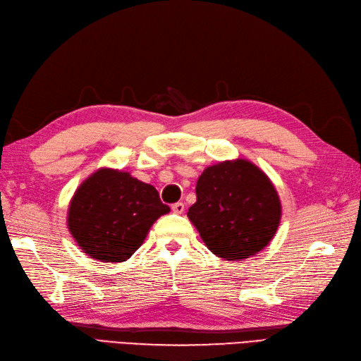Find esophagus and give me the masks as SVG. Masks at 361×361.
Instances as JSON below:
<instances>
[{
    "mask_svg": "<svg viewBox=\"0 0 361 361\" xmlns=\"http://www.w3.org/2000/svg\"><path fill=\"white\" fill-rule=\"evenodd\" d=\"M172 212L177 213V214H181V213L184 212V204H183V202L172 204Z\"/></svg>",
    "mask_w": 361,
    "mask_h": 361,
    "instance_id": "obj_1",
    "label": "esophagus"
}]
</instances>
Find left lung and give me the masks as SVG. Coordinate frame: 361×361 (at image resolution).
Instances as JSON below:
<instances>
[{
	"label": "left lung",
	"mask_w": 361,
	"mask_h": 361,
	"mask_svg": "<svg viewBox=\"0 0 361 361\" xmlns=\"http://www.w3.org/2000/svg\"><path fill=\"white\" fill-rule=\"evenodd\" d=\"M281 208L269 177L238 159L202 172L188 216L208 249L235 261L252 257L270 243L281 222Z\"/></svg>",
	"instance_id": "1"
}]
</instances>
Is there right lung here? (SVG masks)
Returning <instances> with one entry per match:
<instances>
[{"mask_svg":"<svg viewBox=\"0 0 361 361\" xmlns=\"http://www.w3.org/2000/svg\"><path fill=\"white\" fill-rule=\"evenodd\" d=\"M169 213L151 184L129 172L99 169L79 185L68 207V231L88 257L129 259L156 220Z\"/></svg>","mask_w":361,"mask_h":361,"instance_id":"add662e5","label":"right lung"}]
</instances>
